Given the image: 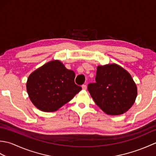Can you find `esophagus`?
I'll use <instances>...</instances> for the list:
<instances>
[{
	"label": "esophagus",
	"instance_id": "1",
	"mask_svg": "<svg viewBox=\"0 0 156 156\" xmlns=\"http://www.w3.org/2000/svg\"><path fill=\"white\" fill-rule=\"evenodd\" d=\"M82 89H83V90H87V86L86 85V84H83L82 86Z\"/></svg>",
	"mask_w": 156,
	"mask_h": 156
}]
</instances>
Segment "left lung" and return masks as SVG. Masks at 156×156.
<instances>
[{
    "instance_id": "left-lung-1",
    "label": "left lung",
    "mask_w": 156,
    "mask_h": 156,
    "mask_svg": "<svg viewBox=\"0 0 156 156\" xmlns=\"http://www.w3.org/2000/svg\"><path fill=\"white\" fill-rule=\"evenodd\" d=\"M96 83L88 90L101 110L109 115H120L130 108L136 99L137 88L131 74L118 64L98 66Z\"/></svg>"
}]
</instances>
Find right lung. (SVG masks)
<instances>
[{
	"instance_id": "obj_1",
	"label": "right lung",
	"mask_w": 156,
	"mask_h": 156,
	"mask_svg": "<svg viewBox=\"0 0 156 156\" xmlns=\"http://www.w3.org/2000/svg\"><path fill=\"white\" fill-rule=\"evenodd\" d=\"M75 73L55 59L29 76L27 91L32 103L44 112H54L82 90L74 82Z\"/></svg>"
}]
</instances>
